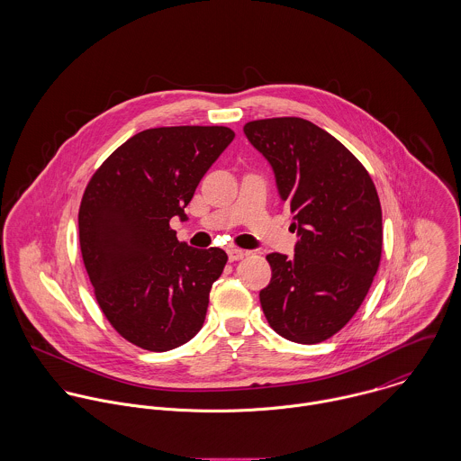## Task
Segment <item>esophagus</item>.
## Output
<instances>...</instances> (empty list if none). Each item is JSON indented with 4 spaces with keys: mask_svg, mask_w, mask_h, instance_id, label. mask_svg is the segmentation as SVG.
Segmentation results:
<instances>
[{
    "mask_svg": "<svg viewBox=\"0 0 461 461\" xmlns=\"http://www.w3.org/2000/svg\"><path fill=\"white\" fill-rule=\"evenodd\" d=\"M227 256H229V261H232V263H234V261L243 259V258H245V252H243V250H240V249H234V247H232V249H229V250H227Z\"/></svg>",
    "mask_w": 461,
    "mask_h": 461,
    "instance_id": "34e87169",
    "label": "esophagus"
}]
</instances>
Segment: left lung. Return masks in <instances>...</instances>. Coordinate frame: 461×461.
Here are the masks:
<instances>
[{"instance_id":"obj_1","label":"left lung","mask_w":461,"mask_h":461,"mask_svg":"<svg viewBox=\"0 0 461 461\" xmlns=\"http://www.w3.org/2000/svg\"><path fill=\"white\" fill-rule=\"evenodd\" d=\"M273 168L278 195L298 232L294 256L266 259L259 293L269 327L287 340L318 344L362 305L382 258V207L362 163L330 132L300 117L245 124Z\"/></svg>"}]
</instances>
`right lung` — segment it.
I'll return each mask as SVG.
<instances>
[{"instance_id":"add662e5","label":"right lung","mask_w":461,"mask_h":461,"mask_svg":"<svg viewBox=\"0 0 461 461\" xmlns=\"http://www.w3.org/2000/svg\"><path fill=\"white\" fill-rule=\"evenodd\" d=\"M234 140L223 126L154 128L131 136L92 176L79 205V245L101 311L126 340L168 351L202 329L221 249H192L170 220Z\"/></svg>"}]
</instances>
